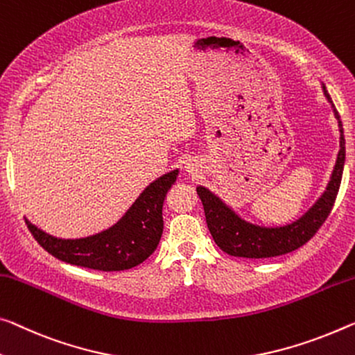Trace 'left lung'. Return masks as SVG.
Masks as SVG:
<instances>
[{
  "instance_id": "obj_1",
  "label": "left lung",
  "mask_w": 355,
  "mask_h": 355,
  "mask_svg": "<svg viewBox=\"0 0 355 355\" xmlns=\"http://www.w3.org/2000/svg\"><path fill=\"white\" fill-rule=\"evenodd\" d=\"M322 90L325 98L334 107L338 121L340 152H338L334 173H331L330 181L327 184L325 192L298 220L287 223L284 227L254 225V223L241 219L230 206H227L219 196L209 192L203 185L196 187V193H198L205 208L206 223H208V228L216 244L223 252L233 255V257L246 259H268L276 257V255H284L306 244L327 220L331 208H334L338 190H340L346 159V147L340 114L335 109L334 101H331L324 84Z\"/></svg>"
}]
</instances>
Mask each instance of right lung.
<instances>
[{
	"label": "right lung",
	"mask_w": 355,
	"mask_h": 355,
	"mask_svg": "<svg viewBox=\"0 0 355 355\" xmlns=\"http://www.w3.org/2000/svg\"><path fill=\"white\" fill-rule=\"evenodd\" d=\"M178 170L147 185L125 216L107 230L79 239H62L25 219L37 243L53 257L100 271H122L143 263L159 246L163 233V201L176 182Z\"/></svg>",
	"instance_id": "obj_1"
}]
</instances>
